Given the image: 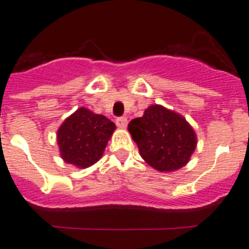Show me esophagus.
<instances>
[{
    "label": "esophagus",
    "instance_id": "34e87169",
    "mask_svg": "<svg viewBox=\"0 0 249 249\" xmlns=\"http://www.w3.org/2000/svg\"><path fill=\"white\" fill-rule=\"evenodd\" d=\"M116 125L120 127V129H125L127 125V119L126 118H124V116H122V118H118V119L115 120Z\"/></svg>",
    "mask_w": 249,
    "mask_h": 249
}]
</instances>
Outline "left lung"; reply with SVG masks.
I'll use <instances>...</instances> for the list:
<instances>
[{
  "mask_svg": "<svg viewBox=\"0 0 249 249\" xmlns=\"http://www.w3.org/2000/svg\"><path fill=\"white\" fill-rule=\"evenodd\" d=\"M140 156L160 172H172L189 162L197 146L194 127L181 114L152 104L127 125Z\"/></svg>",
  "mask_w": 249,
  "mask_h": 249,
  "instance_id": "1",
  "label": "left lung"
}]
</instances>
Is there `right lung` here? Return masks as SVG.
<instances>
[{
	"mask_svg": "<svg viewBox=\"0 0 249 249\" xmlns=\"http://www.w3.org/2000/svg\"><path fill=\"white\" fill-rule=\"evenodd\" d=\"M115 129L107 116L84 107L77 109L57 131L60 158L78 169L91 166L100 160Z\"/></svg>",
	"mask_w": 249,
	"mask_h": 249,
	"instance_id": "add662e5",
	"label": "right lung"
}]
</instances>
